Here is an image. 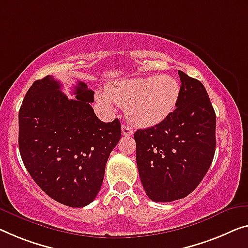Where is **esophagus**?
I'll use <instances>...</instances> for the list:
<instances>
[{
    "instance_id": "34e87169",
    "label": "esophagus",
    "mask_w": 248,
    "mask_h": 248,
    "mask_svg": "<svg viewBox=\"0 0 248 248\" xmlns=\"http://www.w3.org/2000/svg\"><path fill=\"white\" fill-rule=\"evenodd\" d=\"M121 132H123L124 136H131L134 134V130H132L131 127H129V125L124 124L123 128H121Z\"/></svg>"
}]
</instances>
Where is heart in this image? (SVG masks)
I'll return each mask as SVG.
<instances>
[{
	"instance_id": "obj_1",
	"label": "heart",
	"mask_w": 248,
	"mask_h": 248,
	"mask_svg": "<svg viewBox=\"0 0 248 248\" xmlns=\"http://www.w3.org/2000/svg\"><path fill=\"white\" fill-rule=\"evenodd\" d=\"M180 86L170 76L132 78L110 84L107 93L97 94V101L107 109L112 102L127 108L131 123L151 127L165 120L179 100Z\"/></svg>"
}]
</instances>
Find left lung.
Listing matches in <instances>:
<instances>
[{
    "mask_svg": "<svg viewBox=\"0 0 248 248\" xmlns=\"http://www.w3.org/2000/svg\"><path fill=\"white\" fill-rule=\"evenodd\" d=\"M176 109L154 127L135 132L140 180L151 201L169 202L189 195L212 165L216 114L201 81L178 71Z\"/></svg>",
    "mask_w": 248,
    "mask_h": 248,
    "instance_id": "obj_1",
    "label": "left lung"
}]
</instances>
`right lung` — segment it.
<instances>
[{"mask_svg": "<svg viewBox=\"0 0 248 248\" xmlns=\"http://www.w3.org/2000/svg\"><path fill=\"white\" fill-rule=\"evenodd\" d=\"M46 76L33 82L18 111V148L23 164L41 189L61 204L84 207L100 190L110 153L119 142L118 119L102 123L90 106L94 92L84 82L76 99Z\"/></svg>", "mask_w": 248, "mask_h": 248, "instance_id": "add662e5", "label": "right lung"}]
</instances>
